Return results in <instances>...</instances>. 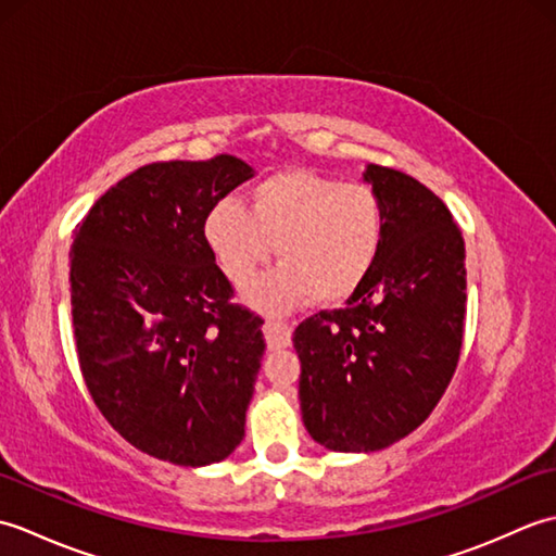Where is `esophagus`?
<instances>
[{
    "instance_id": "1",
    "label": "esophagus",
    "mask_w": 556,
    "mask_h": 556,
    "mask_svg": "<svg viewBox=\"0 0 556 556\" xmlns=\"http://www.w3.org/2000/svg\"><path fill=\"white\" fill-rule=\"evenodd\" d=\"M291 325L287 323H277L267 317L265 320V339H267V346L269 349H287L291 346Z\"/></svg>"
}]
</instances>
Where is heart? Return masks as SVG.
<instances>
[{
	"label": "heart",
	"instance_id": "obj_1",
	"mask_svg": "<svg viewBox=\"0 0 556 556\" xmlns=\"http://www.w3.org/2000/svg\"><path fill=\"white\" fill-rule=\"evenodd\" d=\"M382 236L384 212L368 186L305 169L260 181L245 210L222 200L205 217V241L233 285L251 279L275 245L281 263L245 289L263 311L344 303L372 271Z\"/></svg>",
	"mask_w": 556,
	"mask_h": 556
}]
</instances>
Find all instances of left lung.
Returning <instances> with one entry per match:
<instances>
[{"instance_id":"8db88e82","label":"left lung","mask_w":556,"mask_h":556,"mask_svg":"<svg viewBox=\"0 0 556 556\" xmlns=\"http://www.w3.org/2000/svg\"><path fill=\"white\" fill-rule=\"evenodd\" d=\"M384 212L375 267L344 308L293 332L303 425L329 452L368 454L430 416L456 370L466 248L452 212L408 174L368 164Z\"/></svg>"}]
</instances>
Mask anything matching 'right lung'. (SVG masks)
Here are the masks:
<instances>
[{
  "instance_id": "add662e5",
  "label": "right lung",
  "mask_w": 556,
  "mask_h": 556,
  "mask_svg": "<svg viewBox=\"0 0 556 556\" xmlns=\"http://www.w3.org/2000/svg\"><path fill=\"white\" fill-rule=\"evenodd\" d=\"M253 176L231 155L146 164L90 207L71 248L88 392L128 444L176 466L217 464L245 434L263 320L229 303L205 217Z\"/></svg>"
}]
</instances>
